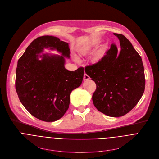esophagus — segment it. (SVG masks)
Returning <instances> with one entry per match:
<instances>
[{
    "label": "esophagus",
    "mask_w": 159,
    "mask_h": 159,
    "mask_svg": "<svg viewBox=\"0 0 159 159\" xmlns=\"http://www.w3.org/2000/svg\"><path fill=\"white\" fill-rule=\"evenodd\" d=\"M89 79H90V77L88 75H87L86 74H84V80H85V81L88 80Z\"/></svg>",
    "instance_id": "34e87169"
}]
</instances>
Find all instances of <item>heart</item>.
Returning <instances> with one entry per match:
<instances>
[{
  "label": "heart",
  "mask_w": 159,
  "mask_h": 159,
  "mask_svg": "<svg viewBox=\"0 0 159 159\" xmlns=\"http://www.w3.org/2000/svg\"><path fill=\"white\" fill-rule=\"evenodd\" d=\"M95 46H96L95 42L85 44V45L82 46L79 49V55L82 56H87V55L89 54L93 50V49L95 47ZM102 57H103V53L102 52H98V53H97V54H95V56L93 57V60L95 61H99L100 59H101L102 58Z\"/></svg>",
  "instance_id": "heart-1"
}]
</instances>
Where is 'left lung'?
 <instances>
[{
  "label": "left lung",
  "mask_w": 159,
  "mask_h": 159,
  "mask_svg": "<svg viewBox=\"0 0 159 159\" xmlns=\"http://www.w3.org/2000/svg\"><path fill=\"white\" fill-rule=\"evenodd\" d=\"M117 37L120 50L115 43L100 61L85 67V73L97 85L92 95L94 106L112 117H122L138 103L145 90L142 58L130 42L122 34Z\"/></svg>",
  "instance_id": "1"
}]
</instances>
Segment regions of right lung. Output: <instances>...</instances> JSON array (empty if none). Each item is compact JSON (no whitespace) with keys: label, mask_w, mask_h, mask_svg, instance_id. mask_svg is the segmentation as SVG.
Segmentation results:
<instances>
[{"label":"right lung","mask_w":159,"mask_h":159,"mask_svg":"<svg viewBox=\"0 0 159 159\" xmlns=\"http://www.w3.org/2000/svg\"><path fill=\"white\" fill-rule=\"evenodd\" d=\"M47 48L61 56L39 54ZM70 54L69 43L44 35L33 40L18 61L16 92L24 107L40 120L50 122L62 118L69 109L71 92L82 84L83 67L69 71L64 67Z\"/></svg>","instance_id":"obj_1"}]
</instances>
